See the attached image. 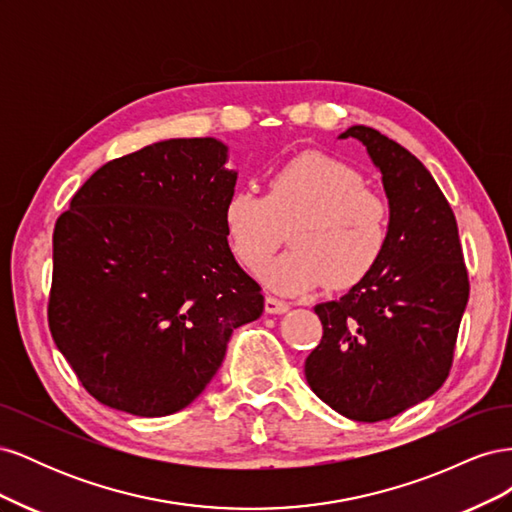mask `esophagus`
I'll return each mask as SVG.
<instances>
[{"mask_svg": "<svg viewBox=\"0 0 512 512\" xmlns=\"http://www.w3.org/2000/svg\"><path fill=\"white\" fill-rule=\"evenodd\" d=\"M288 307L290 305L286 301L271 297V294H267V297H265V312L267 314H284V312H288Z\"/></svg>", "mask_w": 512, "mask_h": 512, "instance_id": "obj_1", "label": "esophagus"}]
</instances>
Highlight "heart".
<instances>
[{
    "instance_id": "obj_1",
    "label": "heart",
    "mask_w": 512,
    "mask_h": 512,
    "mask_svg": "<svg viewBox=\"0 0 512 512\" xmlns=\"http://www.w3.org/2000/svg\"><path fill=\"white\" fill-rule=\"evenodd\" d=\"M230 250L245 269H258L286 237L290 250L262 269L280 292L320 284L348 290L380 262L391 230L386 200L350 164L322 151H303L271 170L267 192H230L222 209Z\"/></svg>"
}]
</instances>
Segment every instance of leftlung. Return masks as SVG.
<instances>
[{
	"mask_svg": "<svg viewBox=\"0 0 512 512\" xmlns=\"http://www.w3.org/2000/svg\"><path fill=\"white\" fill-rule=\"evenodd\" d=\"M348 136L380 168L391 230L376 269L339 301L314 307L322 339L305 378L335 412L376 423L448 378L470 280L455 213L423 162L374 128L352 126Z\"/></svg>",
	"mask_w": 512,
	"mask_h": 512,
	"instance_id": "obj_1",
	"label": "left lung"
}]
</instances>
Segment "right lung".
Wrapping results in <instances>:
<instances>
[{
	"label": "right lung",
	"instance_id": "right-lung-1",
	"mask_svg": "<svg viewBox=\"0 0 512 512\" xmlns=\"http://www.w3.org/2000/svg\"><path fill=\"white\" fill-rule=\"evenodd\" d=\"M215 138H170L100 166L53 230L49 329L85 391L134 416L179 412L220 369L262 288L232 256L237 173Z\"/></svg>",
	"mask_w": 512,
	"mask_h": 512
}]
</instances>
